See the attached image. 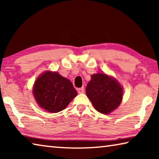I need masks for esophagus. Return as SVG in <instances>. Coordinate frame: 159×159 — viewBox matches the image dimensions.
I'll return each instance as SVG.
<instances>
[{
  "instance_id": "esophagus-1",
  "label": "esophagus",
  "mask_w": 159,
  "mask_h": 159,
  "mask_svg": "<svg viewBox=\"0 0 159 159\" xmlns=\"http://www.w3.org/2000/svg\"><path fill=\"white\" fill-rule=\"evenodd\" d=\"M78 93H79V94H82V93H84V89H83V88H78Z\"/></svg>"
}]
</instances>
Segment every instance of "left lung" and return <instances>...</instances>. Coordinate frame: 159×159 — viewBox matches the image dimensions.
Wrapping results in <instances>:
<instances>
[{"label": "left lung", "instance_id": "obj_1", "mask_svg": "<svg viewBox=\"0 0 159 159\" xmlns=\"http://www.w3.org/2000/svg\"><path fill=\"white\" fill-rule=\"evenodd\" d=\"M85 93L97 111L104 114L116 109L123 98L121 86L116 80L105 74L92 75Z\"/></svg>", "mask_w": 159, "mask_h": 159}]
</instances>
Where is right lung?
<instances>
[{
    "instance_id": "right-lung-1",
    "label": "right lung",
    "mask_w": 159,
    "mask_h": 159,
    "mask_svg": "<svg viewBox=\"0 0 159 159\" xmlns=\"http://www.w3.org/2000/svg\"><path fill=\"white\" fill-rule=\"evenodd\" d=\"M33 93L38 104L46 111H62L77 95L73 84L57 72L46 71L38 78Z\"/></svg>"
}]
</instances>
